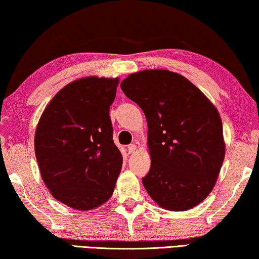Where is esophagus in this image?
I'll list each match as a JSON object with an SVG mask.
<instances>
[{"label": "esophagus", "mask_w": 259, "mask_h": 259, "mask_svg": "<svg viewBox=\"0 0 259 259\" xmlns=\"http://www.w3.org/2000/svg\"><path fill=\"white\" fill-rule=\"evenodd\" d=\"M127 150H128L130 154H133V152H135V150H137V146H135V145L127 146Z\"/></svg>", "instance_id": "esophagus-1"}]
</instances>
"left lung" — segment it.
Wrapping results in <instances>:
<instances>
[{"mask_svg":"<svg viewBox=\"0 0 259 259\" xmlns=\"http://www.w3.org/2000/svg\"><path fill=\"white\" fill-rule=\"evenodd\" d=\"M120 87L147 118L151 166L142 184L148 194L171 211L200 204L225 157L217 109L189 80L166 70L130 74Z\"/></svg>","mask_w":259,"mask_h":259,"instance_id":"1","label":"left lung"}]
</instances>
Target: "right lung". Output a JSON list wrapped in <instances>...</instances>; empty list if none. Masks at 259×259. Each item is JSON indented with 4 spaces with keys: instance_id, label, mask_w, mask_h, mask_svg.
Masks as SVG:
<instances>
[{
    "instance_id": "obj_1",
    "label": "right lung",
    "mask_w": 259,
    "mask_h": 259,
    "mask_svg": "<svg viewBox=\"0 0 259 259\" xmlns=\"http://www.w3.org/2000/svg\"><path fill=\"white\" fill-rule=\"evenodd\" d=\"M117 84L118 79L75 80L55 95L37 124L34 148L42 179L73 209L107 202L119 176L122 156L109 116Z\"/></svg>"
}]
</instances>
